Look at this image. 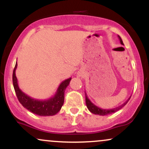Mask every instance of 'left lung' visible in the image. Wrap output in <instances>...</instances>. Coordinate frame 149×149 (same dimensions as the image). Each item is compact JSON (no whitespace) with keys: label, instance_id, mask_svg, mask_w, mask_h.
<instances>
[{"label":"left lung","instance_id":"left-lung-1","mask_svg":"<svg viewBox=\"0 0 149 149\" xmlns=\"http://www.w3.org/2000/svg\"><path fill=\"white\" fill-rule=\"evenodd\" d=\"M118 37L120 43L122 44V45H124L123 42L121 38L119 36H118ZM130 98L128 99V100L126 101L125 103L123 104L122 105L119 106V107H118L116 108H114V109H102V108L97 107L96 105H95V104L92 103L91 101L89 100L88 96H87L86 93H85V102H86V105H87V107H88V110L90 111L91 113H92L95 114V115L106 116V115H109V114L113 113L118 111L120 110V109H122V108L124 106H125L126 104H127L128 101H129L130 99Z\"/></svg>","mask_w":149,"mask_h":149}]
</instances>
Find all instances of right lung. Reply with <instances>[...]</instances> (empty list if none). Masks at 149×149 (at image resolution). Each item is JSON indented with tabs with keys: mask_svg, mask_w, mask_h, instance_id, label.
<instances>
[{
	"mask_svg": "<svg viewBox=\"0 0 149 149\" xmlns=\"http://www.w3.org/2000/svg\"><path fill=\"white\" fill-rule=\"evenodd\" d=\"M17 67V63H16L15 69L13 70V82L15 93L19 102L25 109L32 112L34 114L40 116H49L57 114L60 111L64 102V92L68 85H69L71 78L64 80L59 85L56 94L48 100H39L33 99L26 95L19 88L17 78L15 74Z\"/></svg>",
	"mask_w": 149,
	"mask_h": 149,
	"instance_id": "add662e5",
	"label": "right lung"
}]
</instances>
